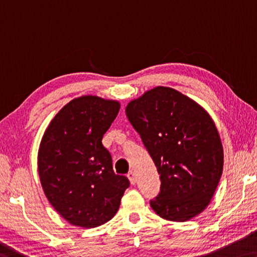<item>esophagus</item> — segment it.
I'll list each match as a JSON object with an SVG mask.
<instances>
[{
	"label": "esophagus",
	"instance_id": "esophagus-1",
	"mask_svg": "<svg viewBox=\"0 0 257 257\" xmlns=\"http://www.w3.org/2000/svg\"><path fill=\"white\" fill-rule=\"evenodd\" d=\"M127 177L129 178V181H130V183H132V184H135V183H136V176H135V173H134L133 170H130V172L128 173Z\"/></svg>",
	"mask_w": 257,
	"mask_h": 257
}]
</instances>
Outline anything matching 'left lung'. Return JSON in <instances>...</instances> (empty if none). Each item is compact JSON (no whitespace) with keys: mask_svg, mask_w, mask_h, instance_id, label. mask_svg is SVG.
<instances>
[{"mask_svg":"<svg viewBox=\"0 0 257 257\" xmlns=\"http://www.w3.org/2000/svg\"><path fill=\"white\" fill-rule=\"evenodd\" d=\"M160 175L151 207L159 216L186 222L206 209L223 172V146L213 119L180 91L157 87L125 107Z\"/></svg>","mask_w":257,"mask_h":257,"instance_id":"left-lung-1","label":"left lung"}]
</instances>
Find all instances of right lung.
<instances>
[{
  "label": "right lung",
  "mask_w": 257,
  "mask_h": 257,
  "mask_svg": "<svg viewBox=\"0 0 257 257\" xmlns=\"http://www.w3.org/2000/svg\"><path fill=\"white\" fill-rule=\"evenodd\" d=\"M120 109L116 100L82 96L65 105L41 141L38 169L52 207L72 225L96 227L116 214L129 181L115 175L101 140Z\"/></svg>",
  "instance_id": "add662e5"
}]
</instances>
